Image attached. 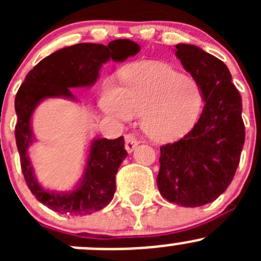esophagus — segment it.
Here are the masks:
<instances>
[{
	"mask_svg": "<svg viewBox=\"0 0 261 261\" xmlns=\"http://www.w3.org/2000/svg\"><path fill=\"white\" fill-rule=\"evenodd\" d=\"M139 141L136 140V138L134 135H126L125 136V147L128 152H133L135 150V147L138 146Z\"/></svg>",
	"mask_w": 261,
	"mask_h": 261,
	"instance_id": "esophagus-1",
	"label": "esophagus"
}]
</instances>
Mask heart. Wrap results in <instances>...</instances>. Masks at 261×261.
Masks as SVG:
<instances>
[{"label":"heart","mask_w":261,"mask_h":261,"mask_svg":"<svg viewBox=\"0 0 261 261\" xmlns=\"http://www.w3.org/2000/svg\"><path fill=\"white\" fill-rule=\"evenodd\" d=\"M121 82V88L107 87L102 109L122 121L141 114V127L156 140L180 136L201 111L203 98L198 83L167 64H131L123 70Z\"/></svg>","instance_id":"b5f03b06"}]
</instances>
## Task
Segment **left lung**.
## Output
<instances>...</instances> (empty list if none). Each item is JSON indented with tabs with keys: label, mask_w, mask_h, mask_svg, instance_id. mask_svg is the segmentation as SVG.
Wrapping results in <instances>:
<instances>
[{
	"label": "left lung",
	"mask_w": 261,
	"mask_h": 261,
	"mask_svg": "<svg viewBox=\"0 0 261 261\" xmlns=\"http://www.w3.org/2000/svg\"><path fill=\"white\" fill-rule=\"evenodd\" d=\"M175 48L206 105L188 134L160 146L156 183L169 202L198 207L218 198L233 179L245 143L243 102L222 60L198 46L179 44Z\"/></svg>",
	"instance_id": "left-lung-1"
}]
</instances>
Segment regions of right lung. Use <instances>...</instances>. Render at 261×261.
<instances>
[{
    "instance_id": "right-lung-1",
    "label": "right lung",
    "mask_w": 261,
    "mask_h": 261,
    "mask_svg": "<svg viewBox=\"0 0 261 261\" xmlns=\"http://www.w3.org/2000/svg\"><path fill=\"white\" fill-rule=\"evenodd\" d=\"M139 50L140 46L127 39L114 40L107 46L92 43L68 46L44 58L28 73L18 88L15 98L17 115L15 138L21 170L31 193L53 211L62 215L87 216L106 207L114 198L115 175L127 151L122 136L115 140H94L81 186L67 194L50 193L35 180L28 158V147L33 138L30 118L34 109L46 97H73L69 88L93 84L102 64L107 60L122 62Z\"/></svg>"
}]
</instances>
